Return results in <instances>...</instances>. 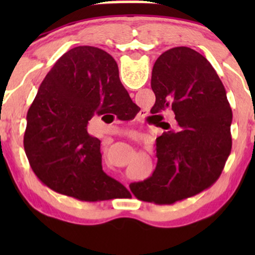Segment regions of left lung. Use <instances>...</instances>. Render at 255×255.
I'll list each match as a JSON object with an SVG mask.
<instances>
[{
  "label": "left lung",
  "instance_id": "1",
  "mask_svg": "<svg viewBox=\"0 0 255 255\" xmlns=\"http://www.w3.org/2000/svg\"><path fill=\"white\" fill-rule=\"evenodd\" d=\"M151 87L156 95L151 113L166 124L159 114L174 111V129L157 137L152 176L129 187L140 200L170 205L203 192L221 176L231 151L233 113L211 63L187 46L157 58Z\"/></svg>",
  "mask_w": 255,
  "mask_h": 255
}]
</instances>
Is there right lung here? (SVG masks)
<instances>
[{
    "label": "right lung",
    "mask_w": 255,
    "mask_h": 255,
    "mask_svg": "<svg viewBox=\"0 0 255 255\" xmlns=\"http://www.w3.org/2000/svg\"><path fill=\"white\" fill-rule=\"evenodd\" d=\"M125 102L131 99L111 55L87 45L63 54L44 78L26 118L24 147L37 177L81 201L128 193L103 171L101 141L87 131L93 115Z\"/></svg>",
    "instance_id": "obj_1"
}]
</instances>
